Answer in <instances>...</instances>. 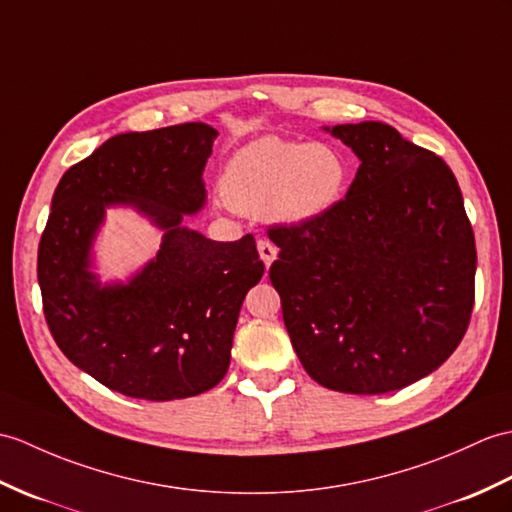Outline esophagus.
Returning a JSON list of instances; mask_svg holds the SVG:
<instances>
[{
  "mask_svg": "<svg viewBox=\"0 0 512 512\" xmlns=\"http://www.w3.org/2000/svg\"><path fill=\"white\" fill-rule=\"evenodd\" d=\"M257 251H259L261 261H264V264H266V268H270L272 261H275L277 255H279L277 246L272 244V242H268V240H259V242H257Z\"/></svg>",
  "mask_w": 512,
  "mask_h": 512,
  "instance_id": "34e87169",
  "label": "esophagus"
}]
</instances>
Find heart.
I'll use <instances>...</instances> for the list:
<instances>
[{"instance_id": "heart-1", "label": "heart", "mask_w": 512, "mask_h": 512, "mask_svg": "<svg viewBox=\"0 0 512 512\" xmlns=\"http://www.w3.org/2000/svg\"><path fill=\"white\" fill-rule=\"evenodd\" d=\"M349 181L351 168L340 148L266 135L233 154L220 189L233 209L303 227L334 211Z\"/></svg>"}]
</instances>
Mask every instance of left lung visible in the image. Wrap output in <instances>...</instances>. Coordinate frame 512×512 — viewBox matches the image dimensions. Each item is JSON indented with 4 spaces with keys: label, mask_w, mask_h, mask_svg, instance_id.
Instances as JSON below:
<instances>
[{
    "label": "left lung",
    "mask_w": 512,
    "mask_h": 512,
    "mask_svg": "<svg viewBox=\"0 0 512 512\" xmlns=\"http://www.w3.org/2000/svg\"><path fill=\"white\" fill-rule=\"evenodd\" d=\"M360 159L325 218L268 235L270 281L314 382L384 395L436 371L473 310L475 240L456 176L384 122L325 126Z\"/></svg>",
    "instance_id": "8db88e82"
}]
</instances>
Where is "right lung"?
Returning a JSON list of instances; mask_svg holds the SVG:
<instances>
[{"instance_id":"right-lung-1","label":"right lung","mask_w":512,"mask_h":512,"mask_svg":"<svg viewBox=\"0 0 512 512\" xmlns=\"http://www.w3.org/2000/svg\"><path fill=\"white\" fill-rule=\"evenodd\" d=\"M216 137L202 122L115 135L54 192L37 264L45 320L69 362L126 397L172 401L220 384L244 296L264 277L253 235L213 242L183 224L207 202ZM115 206L146 217L162 244L126 282H102L92 246Z\"/></svg>"}]
</instances>
